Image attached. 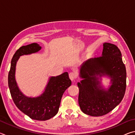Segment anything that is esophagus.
I'll return each mask as SVG.
<instances>
[{
	"instance_id": "obj_1",
	"label": "esophagus",
	"mask_w": 135,
	"mask_h": 135,
	"mask_svg": "<svg viewBox=\"0 0 135 135\" xmlns=\"http://www.w3.org/2000/svg\"><path fill=\"white\" fill-rule=\"evenodd\" d=\"M69 77L71 81L74 80L77 77V74L75 72H71L69 74Z\"/></svg>"
}]
</instances>
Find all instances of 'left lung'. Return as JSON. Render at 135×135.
<instances>
[{
    "label": "left lung",
    "instance_id": "left-lung-1",
    "mask_svg": "<svg viewBox=\"0 0 135 135\" xmlns=\"http://www.w3.org/2000/svg\"><path fill=\"white\" fill-rule=\"evenodd\" d=\"M79 75L83 80L77 83L79 104L84 114L94 117L105 115L122 100L126 88V70L117 46L104 43L102 56L83 62ZM102 76L111 79L112 85L107 90L100 85Z\"/></svg>",
    "mask_w": 135,
    "mask_h": 135
}]
</instances>
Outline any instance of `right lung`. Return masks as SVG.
I'll return each instance as SVG.
<instances>
[{"mask_svg": "<svg viewBox=\"0 0 135 135\" xmlns=\"http://www.w3.org/2000/svg\"><path fill=\"white\" fill-rule=\"evenodd\" d=\"M40 45L33 43L18 49L11 60L8 74V86L15 105L31 119L45 121L54 117L58 113L61 100L65 90L71 86V81L67 72L56 77H50L45 92L39 97H28L18 88L15 80V67L20 57L39 51Z\"/></svg>", "mask_w": 135, "mask_h": 135, "instance_id": "obj_1", "label": "right lung"}]
</instances>
